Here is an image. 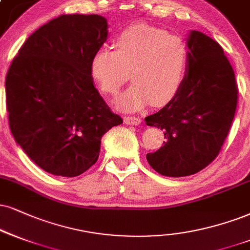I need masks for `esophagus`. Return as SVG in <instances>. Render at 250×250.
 <instances>
[{
	"mask_svg": "<svg viewBox=\"0 0 250 250\" xmlns=\"http://www.w3.org/2000/svg\"><path fill=\"white\" fill-rule=\"evenodd\" d=\"M124 123L127 125H139L141 119L139 117H124Z\"/></svg>",
	"mask_w": 250,
	"mask_h": 250,
	"instance_id": "esophagus-1",
	"label": "esophagus"
}]
</instances>
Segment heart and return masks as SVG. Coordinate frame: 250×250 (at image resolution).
I'll return each mask as SVG.
<instances>
[{
    "label": "heart",
    "instance_id": "1",
    "mask_svg": "<svg viewBox=\"0 0 250 250\" xmlns=\"http://www.w3.org/2000/svg\"><path fill=\"white\" fill-rule=\"evenodd\" d=\"M116 51L100 48L90 61V74L106 95H117L128 79L133 84L117 98L123 111H137L148 102L159 106L180 90L189 51L184 40L147 24L126 27L117 37Z\"/></svg>",
    "mask_w": 250,
    "mask_h": 250
}]
</instances>
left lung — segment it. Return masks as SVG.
<instances>
[{
  "label": "left lung",
  "mask_w": 250,
  "mask_h": 250,
  "mask_svg": "<svg viewBox=\"0 0 250 250\" xmlns=\"http://www.w3.org/2000/svg\"><path fill=\"white\" fill-rule=\"evenodd\" d=\"M187 74L175 97L146 124L165 132L163 146L146 155L163 176L183 177L208 167L219 154L238 104L235 75L223 48L191 31Z\"/></svg>",
  "instance_id": "obj_1"
}]
</instances>
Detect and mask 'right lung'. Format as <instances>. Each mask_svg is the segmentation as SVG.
<instances>
[{"label": "right lung", "instance_id": "obj_1", "mask_svg": "<svg viewBox=\"0 0 250 250\" xmlns=\"http://www.w3.org/2000/svg\"><path fill=\"white\" fill-rule=\"evenodd\" d=\"M107 39L100 15H61L24 42L5 78L10 131L42 170L75 177L95 165L101 139L123 119L94 87L90 61Z\"/></svg>", "mask_w": 250, "mask_h": 250}]
</instances>
